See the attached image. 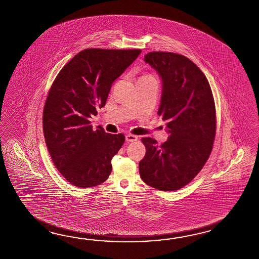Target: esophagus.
<instances>
[{
  "label": "esophagus",
  "instance_id": "esophagus-1",
  "mask_svg": "<svg viewBox=\"0 0 259 259\" xmlns=\"http://www.w3.org/2000/svg\"><path fill=\"white\" fill-rule=\"evenodd\" d=\"M138 140V136L133 135V134H126V142H135Z\"/></svg>",
  "mask_w": 259,
  "mask_h": 259
}]
</instances>
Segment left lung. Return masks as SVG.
I'll list each match as a JSON object with an SVG mask.
<instances>
[{
	"instance_id": "left-lung-1",
	"label": "left lung",
	"mask_w": 259,
	"mask_h": 259,
	"mask_svg": "<svg viewBox=\"0 0 259 259\" xmlns=\"http://www.w3.org/2000/svg\"><path fill=\"white\" fill-rule=\"evenodd\" d=\"M145 62L162 81L158 114L169 137L160 146L150 137L142 139L146 151L140 176L157 190L178 191L197 176L212 150L216 112L211 88L205 74L184 55L152 52Z\"/></svg>"
}]
</instances>
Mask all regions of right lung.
<instances>
[{
  "mask_svg": "<svg viewBox=\"0 0 259 259\" xmlns=\"http://www.w3.org/2000/svg\"><path fill=\"white\" fill-rule=\"evenodd\" d=\"M141 50L87 49L76 54L53 81L43 111V133L54 165L72 185L103 183L125 136L94 131L92 115L106 104L113 81Z\"/></svg>",
  "mask_w": 259,
  "mask_h": 259,
  "instance_id": "1",
  "label": "right lung"
}]
</instances>
